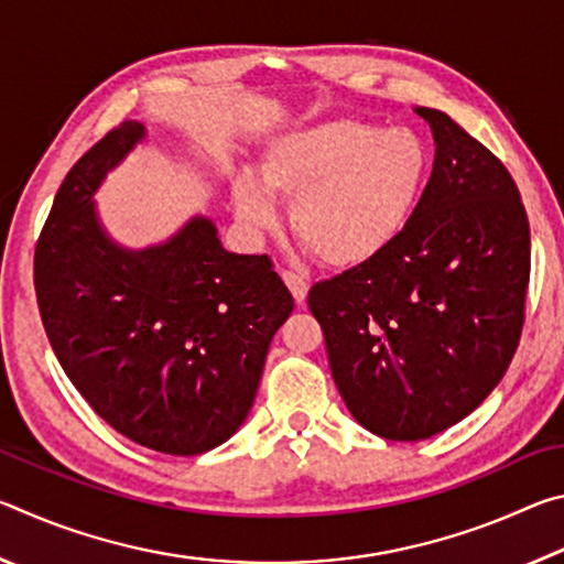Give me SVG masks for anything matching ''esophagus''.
<instances>
[{"label": "esophagus", "mask_w": 564, "mask_h": 564, "mask_svg": "<svg viewBox=\"0 0 564 564\" xmlns=\"http://www.w3.org/2000/svg\"><path fill=\"white\" fill-rule=\"evenodd\" d=\"M281 279H283L285 285H289L293 301L299 303V305H303V303H305V295H308V283H305V281L301 279V275H295V273H291V271H283Z\"/></svg>", "instance_id": "34e87169"}]
</instances>
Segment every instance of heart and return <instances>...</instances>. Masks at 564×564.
Segmentation results:
<instances>
[{"label":"heart","mask_w":564,"mask_h":564,"mask_svg":"<svg viewBox=\"0 0 564 564\" xmlns=\"http://www.w3.org/2000/svg\"><path fill=\"white\" fill-rule=\"evenodd\" d=\"M427 174L431 149L413 129L336 117L273 137L259 178L238 176L231 198L253 231L279 221L273 198L291 204L293 236L330 269H356L405 231Z\"/></svg>","instance_id":"1"}]
</instances>
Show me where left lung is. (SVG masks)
Instances as JSON below:
<instances>
[{
	"mask_svg": "<svg viewBox=\"0 0 564 564\" xmlns=\"http://www.w3.org/2000/svg\"><path fill=\"white\" fill-rule=\"evenodd\" d=\"M435 164L415 216L378 259L308 293L350 415L425 441L492 393L520 343L530 224L508 169L437 109Z\"/></svg>",
	"mask_w": 564,
	"mask_h": 564,
	"instance_id": "obj_1",
	"label": "left lung"
}]
</instances>
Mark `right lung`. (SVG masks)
<instances>
[{"instance_id": "add662e5", "label": "right lung", "mask_w": 564, "mask_h": 564, "mask_svg": "<svg viewBox=\"0 0 564 564\" xmlns=\"http://www.w3.org/2000/svg\"><path fill=\"white\" fill-rule=\"evenodd\" d=\"M144 139L123 121L66 174L36 243V301L94 413L151 451L198 455L243 425L293 299L269 256L226 251L204 214L161 243L113 241L94 196Z\"/></svg>"}]
</instances>
